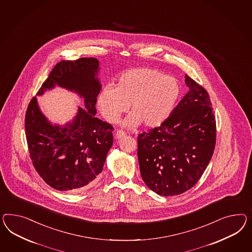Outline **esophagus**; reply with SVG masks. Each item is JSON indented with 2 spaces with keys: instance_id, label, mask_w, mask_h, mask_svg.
Listing matches in <instances>:
<instances>
[{
  "instance_id": "obj_1",
  "label": "esophagus",
  "mask_w": 252,
  "mask_h": 252,
  "mask_svg": "<svg viewBox=\"0 0 252 252\" xmlns=\"http://www.w3.org/2000/svg\"><path fill=\"white\" fill-rule=\"evenodd\" d=\"M125 136H126V133L122 131V130H118L116 133V139H120V138H122Z\"/></svg>"
}]
</instances>
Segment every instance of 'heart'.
Here are the masks:
<instances>
[{
    "instance_id": "heart-1",
    "label": "heart",
    "mask_w": 252,
    "mask_h": 252,
    "mask_svg": "<svg viewBox=\"0 0 252 252\" xmlns=\"http://www.w3.org/2000/svg\"><path fill=\"white\" fill-rule=\"evenodd\" d=\"M181 92V84L174 77L153 68H132L119 77L116 86L105 85L97 102L110 122H116L130 104L132 113L124 126L133 128L143 123L147 127H157L172 114Z\"/></svg>"
}]
</instances>
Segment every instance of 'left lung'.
Segmentation results:
<instances>
[{
    "instance_id": "left-lung-1",
    "label": "left lung",
    "mask_w": 252,
    "mask_h": 252,
    "mask_svg": "<svg viewBox=\"0 0 252 252\" xmlns=\"http://www.w3.org/2000/svg\"><path fill=\"white\" fill-rule=\"evenodd\" d=\"M188 92L158 127L137 137V157L146 185L158 195L190 189L211 160L216 118L207 92L185 74Z\"/></svg>"
}]
</instances>
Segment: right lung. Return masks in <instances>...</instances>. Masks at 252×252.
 <instances>
[{"label": "right lung", "instance_id": "obj_1", "mask_svg": "<svg viewBox=\"0 0 252 252\" xmlns=\"http://www.w3.org/2000/svg\"><path fill=\"white\" fill-rule=\"evenodd\" d=\"M100 62L95 58L62 62L52 69L36 95L56 87L83 99L74 117L53 124L41 111L36 97L28 105L26 136L34 169L47 184L59 190H82L95 182L113 146V126L95 117L102 84Z\"/></svg>", "mask_w": 252, "mask_h": 252}]
</instances>
